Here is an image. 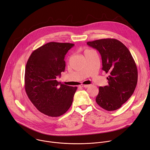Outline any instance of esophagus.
Wrapping results in <instances>:
<instances>
[{
    "label": "esophagus",
    "mask_w": 150,
    "mask_h": 150,
    "mask_svg": "<svg viewBox=\"0 0 150 150\" xmlns=\"http://www.w3.org/2000/svg\"><path fill=\"white\" fill-rule=\"evenodd\" d=\"M80 86H81V87H83V88H86L89 87V85H83V84H82L81 85H80Z\"/></svg>",
    "instance_id": "obj_1"
}]
</instances>
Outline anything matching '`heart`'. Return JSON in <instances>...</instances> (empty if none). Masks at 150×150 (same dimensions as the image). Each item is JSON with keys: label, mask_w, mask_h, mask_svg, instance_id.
Wrapping results in <instances>:
<instances>
[{"label": "heart", "mask_w": 150, "mask_h": 150, "mask_svg": "<svg viewBox=\"0 0 150 150\" xmlns=\"http://www.w3.org/2000/svg\"><path fill=\"white\" fill-rule=\"evenodd\" d=\"M89 51H91V50H89V49H86L85 51H84V54H85L86 53H87L88 52H89Z\"/></svg>", "instance_id": "b5f03b06"}]
</instances>
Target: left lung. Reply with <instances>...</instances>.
<instances>
[{
    "mask_svg": "<svg viewBox=\"0 0 150 150\" xmlns=\"http://www.w3.org/2000/svg\"><path fill=\"white\" fill-rule=\"evenodd\" d=\"M87 44L100 53L102 70L109 75L108 85L99 87L96 101L103 109L120 108L133 94L137 82V69L129 50L118 40L106 38L88 41Z\"/></svg>",
    "mask_w": 150,
    "mask_h": 150,
    "instance_id": "8db88e82",
    "label": "left lung"
}]
</instances>
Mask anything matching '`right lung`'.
I'll list each match as a JSON object with an SVG mask.
<instances>
[{"label": "right lung", "instance_id": "obj_1", "mask_svg": "<svg viewBox=\"0 0 150 150\" xmlns=\"http://www.w3.org/2000/svg\"><path fill=\"white\" fill-rule=\"evenodd\" d=\"M68 42H50L34 50L28 60L25 88L32 104L41 113L57 117L72 105L77 87L57 82L56 77L64 71V57L74 46Z\"/></svg>", "mask_w": 150, "mask_h": 150}]
</instances>
